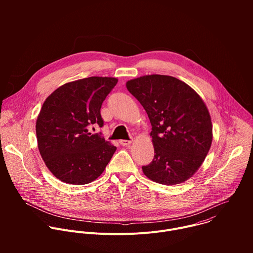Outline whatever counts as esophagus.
Segmentation results:
<instances>
[{"instance_id": "obj_1", "label": "esophagus", "mask_w": 253, "mask_h": 253, "mask_svg": "<svg viewBox=\"0 0 253 253\" xmlns=\"http://www.w3.org/2000/svg\"><path fill=\"white\" fill-rule=\"evenodd\" d=\"M132 139L131 140H120L119 142H120V144H121V145L122 146H129L130 145V144L132 143Z\"/></svg>"}]
</instances>
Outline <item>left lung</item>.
<instances>
[{"label": "left lung", "instance_id": "obj_1", "mask_svg": "<svg viewBox=\"0 0 253 253\" xmlns=\"http://www.w3.org/2000/svg\"><path fill=\"white\" fill-rule=\"evenodd\" d=\"M128 91L145 109L151 126L154 158L142 166L150 180L185 182L202 165L212 143V123L202 98L186 83L166 75L129 80Z\"/></svg>", "mask_w": 253, "mask_h": 253}]
</instances>
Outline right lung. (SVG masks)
Here are the masks:
<instances>
[{
	"instance_id": "obj_1",
	"label": "right lung",
	"mask_w": 253,
	"mask_h": 253,
	"mask_svg": "<svg viewBox=\"0 0 253 253\" xmlns=\"http://www.w3.org/2000/svg\"><path fill=\"white\" fill-rule=\"evenodd\" d=\"M117 82L112 77L84 78L60 86L45 100L36 122L38 148L62 182L94 181L115 153L117 148L90 128L103 126L101 106Z\"/></svg>"
}]
</instances>
